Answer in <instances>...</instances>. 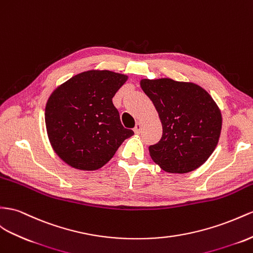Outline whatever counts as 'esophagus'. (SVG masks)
<instances>
[{
    "label": "esophagus",
    "mask_w": 253,
    "mask_h": 253,
    "mask_svg": "<svg viewBox=\"0 0 253 253\" xmlns=\"http://www.w3.org/2000/svg\"><path fill=\"white\" fill-rule=\"evenodd\" d=\"M141 127H142V125H141V123H137V124H135V126H134V128H133V131L135 132V133H139L140 131H141Z\"/></svg>",
    "instance_id": "esophagus-1"
}]
</instances>
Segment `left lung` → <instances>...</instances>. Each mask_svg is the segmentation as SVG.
<instances>
[{"instance_id": "left-lung-1", "label": "left lung", "mask_w": 253, "mask_h": 253, "mask_svg": "<svg viewBox=\"0 0 253 253\" xmlns=\"http://www.w3.org/2000/svg\"><path fill=\"white\" fill-rule=\"evenodd\" d=\"M141 87L158 111L163 137L150 145L152 159L170 173L198 169L215 151L221 112L211 96L194 83L143 79Z\"/></svg>"}]
</instances>
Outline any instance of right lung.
<instances>
[{
	"instance_id": "add662e5",
	"label": "right lung",
	"mask_w": 253,
	"mask_h": 253,
	"mask_svg": "<svg viewBox=\"0 0 253 253\" xmlns=\"http://www.w3.org/2000/svg\"><path fill=\"white\" fill-rule=\"evenodd\" d=\"M127 76L89 70L70 78L49 97L44 121L50 143L67 165L93 171L111 159L131 129L124 128L113 96Z\"/></svg>"
}]
</instances>
